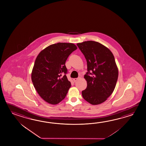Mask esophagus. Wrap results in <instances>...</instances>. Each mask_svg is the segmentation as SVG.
Masks as SVG:
<instances>
[{
  "label": "esophagus",
  "mask_w": 146,
  "mask_h": 146,
  "mask_svg": "<svg viewBox=\"0 0 146 146\" xmlns=\"http://www.w3.org/2000/svg\"><path fill=\"white\" fill-rule=\"evenodd\" d=\"M78 78H73V81L75 82L76 81H77L78 80Z\"/></svg>",
  "instance_id": "1"
}]
</instances>
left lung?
Wrapping results in <instances>:
<instances>
[{"instance_id":"obj_1","label":"left lung","mask_w":146,"mask_h":146,"mask_svg":"<svg viewBox=\"0 0 146 146\" xmlns=\"http://www.w3.org/2000/svg\"><path fill=\"white\" fill-rule=\"evenodd\" d=\"M77 46L87 64L84 75L87 86L82 91V96L90 104H100L112 94L116 86L119 73L114 57L108 48L98 42L86 41Z\"/></svg>"}]
</instances>
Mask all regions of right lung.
<instances>
[{"mask_svg": "<svg viewBox=\"0 0 146 146\" xmlns=\"http://www.w3.org/2000/svg\"><path fill=\"white\" fill-rule=\"evenodd\" d=\"M76 49L73 44L58 42L46 48L36 58L32 80L39 95L48 103L58 104L65 98L71 86L66 76L65 64Z\"/></svg>", "mask_w": 146, "mask_h": 146, "instance_id": "add662e5", "label": "right lung"}]
</instances>
